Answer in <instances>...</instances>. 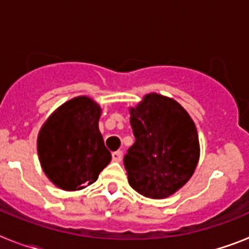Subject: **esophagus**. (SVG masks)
Listing matches in <instances>:
<instances>
[{"label":"esophagus","instance_id":"1","mask_svg":"<svg viewBox=\"0 0 249 249\" xmlns=\"http://www.w3.org/2000/svg\"><path fill=\"white\" fill-rule=\"evenodd\" d=\"M112 160H114V162H121V160H122V152L121 151H116L112 153Z\"/></svg>","mask_w":249,"mask_h":249}]
</instances>
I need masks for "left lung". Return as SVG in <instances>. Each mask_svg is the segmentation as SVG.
I'll return each instance as SVG.
<instances>
[{
    "instance_id": "left-lung-1",
    "label": "left lung",
    "mask_w": 249,
    "mask_h": 249,
    "mask_svg": "<svg viewBox=\"0 0 249 249\" xmlns=\"http://www.w3.org/2000/svg\"><path fill=\"white\" fill-rule=\"evenodd\" d=\"M136 142L124 157L129 186L140 195L163 199L190 181L199 160L197 128L173 98L146 94L129 107Z\"/></svg>"
}]
</instances>
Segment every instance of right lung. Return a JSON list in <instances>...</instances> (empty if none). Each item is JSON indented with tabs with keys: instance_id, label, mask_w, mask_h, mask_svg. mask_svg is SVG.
Segmentation results:
<instances>
[{
	"instance_id": "obj_1",
	"label": "right lung",
	"mask_w": 249,
	"mask_h": 249,
	"mask_svg": "<svg viewBox=\"0 0 249 249\" xmlns=\"http://www.w3.org/2000/svg\"><path fill=\"white\" fill-rule=\"evenodd\" d=\"M102 108L89 96H78L54 109L37 137L43 172L63 191H80L97 181L111 162L98 128Z\"/></svg>"
}]
</instances>
